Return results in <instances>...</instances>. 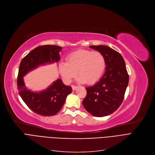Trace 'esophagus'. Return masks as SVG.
Segmentation results:
<instances>
[{
    "instance_id": "1",
    "label": "esophagus",
    "mask_w": 155,
    "mask_h": 155,
    "mask_svg": "<svg viewBox=\"0 0 155 155\" xmlns=\"http://www.w3.org/2000/svg\"><path fill=\"white\" fill-rule=\"evenodd\" d=\"M77 88V86L76 85H72V90H75Z\"/></svg>"
}]
</instances>
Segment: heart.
Listing matches in <instances>:
<instances>
[{"label":"heart","instance_id":"obj_1","mask_svg":"<svg viewBox=\"0 0 155 155\" xmlns=\"http://www.w3.org/2000/svg\"><path fill=\"white\" fill-rule=\"evenodd\" d=\"M105 67V58L100 51L81 49L70 54L67 62L59 64V71L67 83H70L78 73L79 81L91 84L101 78Z\"/></svg>","mask_w":155,"mask_h":155}]
</instances>
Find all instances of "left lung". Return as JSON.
Masks as SVG:
<instances>
[{
	"mask_svg": "<svg viewBox=\"0 0 155 155\" xmlns=\"http://www.w3.org/2000/svg\"><path fill=\"white\" fill-rule=\"evenodd\" d=\"M104 55L106 71L98 82L86 87L83 101L84 108L94 117H104L114 112L120 106L129 83V74L122 56L106 45L90 46Z\"/></svg>",
	"mask_w": 155,
	"mask_h": 155,
	"instance_id": "8db88e82",
	"label": "left lung"
}]
</instances>
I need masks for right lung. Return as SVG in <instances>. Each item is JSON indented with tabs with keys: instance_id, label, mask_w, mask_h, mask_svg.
<instances>
[{
	"instance_id": "1",
	"label": "right lung",
	"mask_w": 155,
	"mask_h": 155,
	"mask_svg": "<svg viewBox=\"0 0 155 155\" xmlns=\"http://www.w3.org/2000/svg\"><path fill=\"white\" fill-rule=\"evenodd\" d=\"M62 47L57 45H41L32 50L21 60L18 75L19 94L33 112L43 116H53L60 111L66 97L72 92L70 86H65L58 79L48 88L40 93L26 89L23 77L29 71L45 63L58 62Z\"/></svg>"
}]
</instances>
